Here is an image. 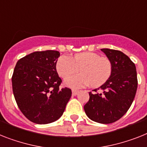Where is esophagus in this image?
<instances>
[{
    "label": "esophagus",
    "mask_w": 147,
    "mask_h": 147,
    "mask_svg": "<svg viewBox=\"0 0 147 147\" xmlns=\"http://www.w3.org/2000/svg\"><path fill=\"white\" fill-rule=\"evenodd\" d=\"M79 93L78 90H75V89H73L72 90V94L73 95H76V94Z\"/></svg>",
    "instance_id": "obj_1"
}]
</instances>
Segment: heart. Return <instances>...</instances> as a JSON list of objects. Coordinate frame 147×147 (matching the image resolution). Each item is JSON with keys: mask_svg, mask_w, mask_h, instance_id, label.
<instances>
[{"mask_svg": "<svg viewBox=\"0 0 147 147\" xmlns=\"http://www.w3.org/2000/svg\"><path fill=\"white\" fill-rule=\"evenodd\" d=\"M81 67L82 68H81ZM81 68L80 75L71 76ZM59 76L66 78L65 83L72 88H80L92 84L94 87L103 85L110 78L112 73V64L107 58L91 52L77 53L72 59L61 55L56 63Z\"/></svg>", "mask_w": 147, "mask_h": 147, "instance_id": "1", "label": "heart"}]
</instances>
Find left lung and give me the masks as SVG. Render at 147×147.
I'll use <instances>...</instances> for the list:
<instances>
[{"label":"left lung","instance_id":"1","mask_svg":"<svg viewBox=\"0 0 147 147\" xmlns=\"http://www.w3.org/2000/svg\"><path fill=\"white\" fill-rule=\"evenodd\" d=\"M112 64L110 78L94 93L89 92V100L84 110L94 122L110 124L124 116L130 108L138 88L136 67L128 56L121 51L101 49ZM100 89L101 93L96 92Z\"/></svg>","mask_w":147,"mask_h":147}]
</instances>
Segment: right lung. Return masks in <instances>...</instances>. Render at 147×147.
<instances>
[{"label": "right lung", "instance_id": "right-lung-1", "mask_svg": "<svg viewBox=\"0 0 147 147\" xmlns=\"http://www.w3.org/2000/svg\"><path fill=\"white\" fill-rule=\"evenodd\" d=\"M60 53L34 52L19 59L12 76L13 92L19 108L28 119L48 124L62 116L71 97V89L59 88L56 71Z\"/></svg>", "mask_w": 147, "mask_h": 147}]
</instances>
